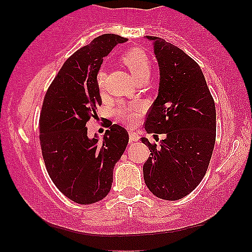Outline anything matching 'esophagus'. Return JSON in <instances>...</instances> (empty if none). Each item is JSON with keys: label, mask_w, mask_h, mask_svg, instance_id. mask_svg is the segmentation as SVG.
<instances>
[{"label": "esophagus", "mask_w": 252, "mask_h": 252, "mask_svg": "<svg viewBox=\"0 0 252 252\" xmlns=\"http://www.w3.org/2000/svg\"><path fill=\"white\" fill-rule=\"evenodd\" d=\"M129 140L130 142H137V141L140 140V136H138L137 132L129 131Z\"/></svg>", "instance_id": "34e87169"}]
</instances>
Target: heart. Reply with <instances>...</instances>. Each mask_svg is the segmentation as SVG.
I'll return each instance as SVG.
<instances>
[{"label": "heart", "instance_id": "1", "mask_svg": "<svg viewBox=\"0 0 252 252\" xmlns=\"http://www.w3.org/2000/svg\"><path fill=\"white\" fill-rule=\"evenodd\" d=\"M121 62L126 66L128 70L131 72L132 77L137 80L138 83L141 80H147L152 73V62L148 54L146 53L141 48L134 47L130 50L123 52L121 54ZM105 79L106 73L104 70H99L96 74V83L98 91L100 94H104L105 91ZM141 114V106L138 104H123V105L118 106L115 111L117 120L120 122L126 124H132L136 123Z\"/></svg>", "mask_w": 252, "mask_h": 252}]
</instances>
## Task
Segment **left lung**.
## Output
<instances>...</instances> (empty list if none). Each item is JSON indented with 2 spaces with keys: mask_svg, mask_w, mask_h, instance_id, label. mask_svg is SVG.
<instances>
[{
  "mask_svg": "<svg viewBox=\"0 0 252 252\" xmlns=\"http://www.w3.org/2000/svg\"><path fill=\"white\" fill-rule=\"evenodd\" d=\"M154 53L160 67L158 98L146 116L149 134H166L150 143L143 178L150 192L164 200H179L200 184L216 142V106L200 66L176 46L158 36Z\"/></svg>",
  "mask_w": 252,
  "mask_h": 252,
  "instance_id": "obj_1",
  "label": "left lung"
}]
</instances>
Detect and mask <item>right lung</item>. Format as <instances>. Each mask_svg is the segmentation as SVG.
Here are the masks:
<instances>
[{
  "label": "right lung",
  "instance_id": "add662e5",
  "mask_svg": "<svg viewBox=\"0 0 252 252\" xmlns=\"http://www.w3.org/2000/svg\"><path fill=\"white\" fill-rule=\"evenodd\" d=\"M126 41L115 34L94 37L63 63L43 98L39 137L46 169L57 189L77 204H94L108 195L115 164L128 144V131L117 124L100 142L89 138L86 128L102 105L96 74L103 58Z\"/></svg>",
  "mask_w": 252,
  "mask_h": 252
}]
</instances>
